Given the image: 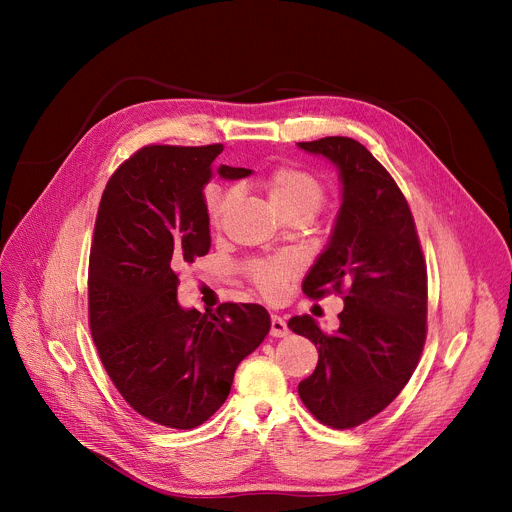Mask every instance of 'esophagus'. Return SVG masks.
I'll list each match as a JSON object with an SVG mask.
<instances>
[{
    "label": "esophagus",
    "instance_id": "1",
    "mask_svg": "<svg viewBox=\"0 0 512 512\" xmlns=\"http://www.w3.org/2000/svg\"><path fill=\"white\" fill-rule=\"evenodd\" d=\"M287 332H289V328H287L285 320H283L281 316L273 314V316H271V336L283 338V336H287Z\"/></svg>",
    "mask_w": 512,
    "mask_h": 512
}]
</instances>
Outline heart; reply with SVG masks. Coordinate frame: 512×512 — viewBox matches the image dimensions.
I'll return each instance as SVG.
<instances>
[{
    "mask_svg": "<svg viewBox=\"0 0 512 512\" xmlns=\"http://www.w3.org/2000/svg\"><path fill=\"white\" fill-rule=\"evenodd\" d=\"M263 190L269 202L281 216L291 214H304L312 218L326 200V186L324 182L310 170L294 166V164H281L275 166L263 178ZM235 192L225 188H206L204 190V206L208 223L212 227H221L223 218L233 204ZM298 261L294 257H277L255 261L249 265V279L255 285L261 296L265 298H279L285 289V283L296 275Z\"/></svg>",
    "mask_w": 512,
    "mask_h": 512,
    "instance_id": "heart-1",
    "label": "heart"
}]
</instances>
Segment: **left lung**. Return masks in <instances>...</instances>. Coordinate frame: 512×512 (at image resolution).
<instances>
[{"mask_svg":"<svg viewBox=\"0 0 512 512\" xmlns=\"http://www.w3.org/2000/svg\"><path fill=\"white\" fill-rule=\"evenodd\" d=\"M334 162L342 206L326 251L304 279V294H338L340 328L324 332L310 316L287 326L318 346L316 371L298 385L324 425L350 429L381 413L403 391L427 334V267L411 208L383 164L350 137L300 141Z\"/></svg>","mask_w":512,"mask_h":512,"instance_id":"8db88e82","label":"left lung"}]
</instances>
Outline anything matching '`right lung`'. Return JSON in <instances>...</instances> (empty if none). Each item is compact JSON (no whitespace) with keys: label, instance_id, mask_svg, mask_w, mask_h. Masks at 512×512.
I'll list each match as a JSON object with an SVG mask.
<instances>
[{"label":"right lung","instance_id":"1","mask_svg":"<svg viewBox=\"0 0 512 512\" xmlns=\"http://www.w3.org/2000/svg\"><path fill=\"white\" fill-rule=\"evenodd\" d=\"M223 143L145 145L109 178L89 257V326L121 397L145 419L192 429L221 407L239 362L271 328L259 304L180 308L178 271L210 249L202 188ZM247 168L221 166L237 180Z\"/></svg>","mask_w":512,"mask_h":512}]
</instances>
